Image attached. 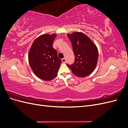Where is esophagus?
Masks as SVG:
<instances>
[{
    "label": "esophagus",
    "instance_id": "obj_1",
    "mask_svg": "<svg viewBox=\"0 0 128 128\" xmlns=\"http://www.w3.org/2000/svg\"><path fill=\"white\" fill-rule=\"evenodd\" d=\"M61 60L63 63H66V60L65 58H63V59H62Z\"/></svg>",
    "mask_w": 128,
    "mask_h": 128
}]
</instances>
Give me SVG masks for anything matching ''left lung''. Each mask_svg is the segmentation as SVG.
<instances>
[{
  "mask_svg": "<svg viewBox=\"0 0 128 128\" xmlns=\"http://www.w3.org/2000/svg\"><path fill=\"white\" fill-rule=\"evenodd\" d=\"M72 42L75 62L67 66L75 75L84 77L94 71L98 59V50L96 45L86 34L81 32L68 34Z\"/></svg>",
  "mask_w": 128,
  "mask_h": 128,
  "instance_id": "1",
  "label": "left lung"
}]
</instances>
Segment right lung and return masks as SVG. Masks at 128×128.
<instances>
[{
    "instance_id": "1",
    "label": "right lung",
    "mask_w": 128,
    "mask_h": 128,
    "mask_svg": "<svg viewBox=\"0 0 128 128\" xmlns=\"http://www.w3.org/2000/svg\"><path fill=\"white\" fill-rule=\"evenodd\" d=\"M56 36V34L40 35L34 41L29 50L30 66L35 75L42 80L54 78L62 62L52 46Z\"/></svg>"
}]
</instances>
